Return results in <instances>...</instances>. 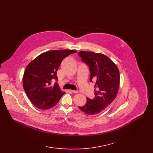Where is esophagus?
Instances as JSON below:
<instances>
[{"mask_svg":"<svg viewBox=\"0 0 153 153\" xmlns=\"http://www.w3.org/2000/svg\"><path fill=\"white\" fill-rule=\"evenodd\" d=\"M70 92H71V93H78L77 91H75V90H70Z\"/></svg>","mask_w":153,"mask_h":153,"instance_id":"34e87169","label":"esophagus"}]
</instances>
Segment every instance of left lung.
<instances>
[{
	"mask_svg": "<svg viewBox=\"0 0 153 153\" xmlns=\"http://www.w3.org/2000/svg\"><path fill=\"white\" fill-rule=\"evenodd\" d=\"M82 60L89 65L90 81H95V97H86L80 110L88 115H95L105 109L114 100L119 91L120 74L117 65L106 56L91 51H80Z\"/></svg>",
	"mask_w": 153,
	"mask_h": 153,
	"instance_id": "obj_1",
	"label": "left lung"
}]
</instances>
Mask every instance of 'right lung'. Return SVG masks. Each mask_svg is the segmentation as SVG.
I'll return each instance as SVG.
<instances>
[{
    "mask_svg": "<svg viewBox=\"0 0 153 153\" xmlns=\"http://www.w3.org/2000/svg\"><path fill=\"white\" fill-rule=\"evenodd\" d=\"M77 53L73 50L44 52L31 61L23 76L24 90L31 103L40 110L55 106L65 93L59 88L57 71L62 60Z\"/></svg>",
    "mask_w": 153,
    "mask_h": 153,
    "instance_id": "add662e5",
    "label": "right lung"
}]
</instances>
